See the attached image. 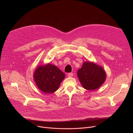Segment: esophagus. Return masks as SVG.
I'll list each match as a JSON object with an SVG mask.
<instances>
[{"mask_svg": "<svg viewBox=\"0 0 133 133\" xmlns=\"http://www.w3.org/2000/svg\"><path fill=\"white\" fill-rule=\"evenodd\" d=\"M72 76H73V74L72 73V72H70V73H68V77H72Z\"/></svg>", "mask_w": 133, "mask_h": 133, "instance_id": "1", "label": "esophagus"}]
</instances>
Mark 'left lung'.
I'll return each mask as SVG.
<instances>
[{
  "label": "left lung",
  "instance_id": "8db88e82",
  "mask_svg": "<svg viewBox=\"0 0 133 133\" xmlns=\"http://www.w3.org/2000/svg\"><path fill=\"white\" fill-rule=\"evenodd\" d=\"M77 76L85 89L92 90L97 89L103 85L106 74L101 66L91 62H85L78 70Z\"/></svg>",
  "mask_w": 133,
  "mask_h": 133
}]
</instances>
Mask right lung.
<instances>
[{
    "instance_id": "right-lung-1",
    "label": "right lung",
    "mask_w": 133,
    "mask_h": 133,
    "mask_svg": "<svg viewBox=\"0 0 133 133\" xmlns=\"http://www.w3.org/2000/svg\"><path fill=\"white\" fill-rule=\"evenodd\" d=\"M65 75L57 67L50 64L41 65L34 71V81L38 88L45 93L51 94L57 90Z\"/></svg>"
}]
</instances>
